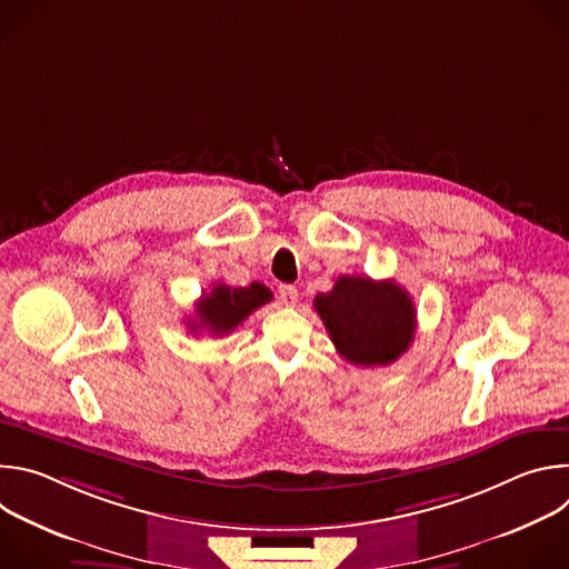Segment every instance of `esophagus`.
I'll return each mask as SVG.
<instances>
[{
    "label": "esophagus",
    "mask_w": 569,
    "mask_h": 569,
    "mask_svg": "<svg viewBox=\"0 0 569 569\" xmlns=\"http://www.w3.org/2000/svg\"><path fill=\"white\" fill-rule=\"evenodd\" d=\"M279 299H281V303H286V306H295L297 299H299V292H297L295 286L283 283V286H279Z\"/></svg>",
    "instance_id": "1"
}]
</instances>
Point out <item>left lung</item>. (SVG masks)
Returning a JSON list of instances; mask_svg holds the SVG:
<instances>
[{
  "mask_svg": "<svg viewBox=\"0 0 569 569\" xmlns=\"http://www.w3.org/2000/svg\"><path fill=\"white\" fill-rule=\"evenodd\" d=\"M338 353L360 367H385L410 349L417 333L412 297L396 281L340 277L312 301Z\"/></svg>",
  "mask_w": 569,
  "mask_h": 569,
  "instance_id": "left-lung-1",
  "label": "left lung"
}]
</instances>
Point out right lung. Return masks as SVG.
Masks as SVG:
<instances>
[{"label":"right lung","mask_w":569,"mask_h":569,"mask_svg":"<svg viewBox=\"0 0 569 569\" xmlns=\"http://www.w3.org/2000/svg\"><path fill=\"white\" fill-rule=\"evenodd\" d=\"M270 299L272 290L259 281L248 288L216 283L211 292H202L196 303V317L189 319V329L191 333L209 331L211 336H227Z\"/></svg>","instance_id":"obj_1"}]
</instances>
